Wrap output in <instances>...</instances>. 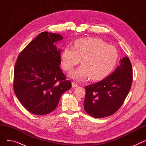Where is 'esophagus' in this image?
Returning a JSON list of instances; mask_svg holds the SVG:
<instances>
[{
    "instance_id": "esophagus-1",
    "label": "esophagus",
    "mask_w": 146,
    "mask_h": 146,
    "mask_svg": "<svg viewBox=\"0 0 146 146\" xmlns=\"http://www.w3.org/2000/svg\"><path fill=\"white\" fill-rule=\"evenodd\" d=\"M72 86L73 88H76V87H78V84L74 83V82H72Z\"/></svg>"
}]
</instances>
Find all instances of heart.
<instances>
[{
	"label": "heart",
	"mask_w": 146,
	"mask_h": 146,
	"mask_svg": "<svg viewBox=\"0 0 146 146\" xmlns=\"http://www.w3.org/2000/svg\"><path fill=\"white\" fill-rule=\"evenodd\" d=\"M81 58L82 64L69 74L76 80L82 81L90 77L101 80L114 69L118 60L117 49L97 38H82L76 40L73 47H65L61 53V64L70 71Z\"/></svg>",
	"instance_id": "b5f03b06"
}]
</instances>
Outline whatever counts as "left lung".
I'll return each instance as SVG.
<instances>
[{
    "instance_id": "1",
    "label": "left lung",
    "mask_w": 146,
    "mask_h": 146,
    "mask_svg": "<svg viewBox=\"0 0 146 146\" xmlns=\"http://www.w3.org/2000/svg\"><path fill=\"white\" fill-rule=\"evenodd\" d=\"M133 70L125 56L111 74L96 83L86 86L84 109L90 116L101 118L111 115L124 103L131 86Z\"/></svg>"
}]
</instances>
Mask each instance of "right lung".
<instances>
[{
	"label": "right lung",
	"instance_id": "1",
	"mask_svg": "<svg viewBox=\"0 0 146 146\" xmlns=\"http://www.w3.org/2000/svg\"><path fill=\"white\" fill-rule=\"evenodd\" d=\"M63 38L41 33L22 50L15 65V94L25 109L38 115L54 110L62 94L72 88L60 67L61 50L56 43Z\"/></svg>",
	"mask_w": 146,
	"mask_h": 146
}]
</instances>
